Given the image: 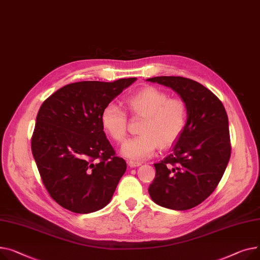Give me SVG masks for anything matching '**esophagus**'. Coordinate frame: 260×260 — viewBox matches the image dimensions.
Instances as JSON below:
<instances>
[{
	"mask_svg": "<svg viewBox=\"0 0 260 260\" xmlns=\"http://www.w3.org/2000/svg\"><path fill=\"white\" fill-rule=\"evenodd\" d=\"M128 165L130 168H135V167H140L142 164L139 161H133V160H128Z\"/></svg>",
	"mask_w": 260,
	"mask_h": 260,
	"instance_id": "1",
	"label": "esophagus"
}]
</instances>
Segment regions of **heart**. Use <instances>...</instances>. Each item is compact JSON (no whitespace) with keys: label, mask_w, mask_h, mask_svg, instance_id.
I'll use <instances>...</instances> for the list:
<instances>
[{"label":"heart","mask_w":260,"mask_h":260,"mask_svg":"<svg viewBox=\"0 0 260 260\" xmlns=\"http://www.w3.org/2000/svg\"><path fill=\"white\" fill-rule=\"evenodd\" d=\"M130 114L144 117L139 129L140 136L129 140L121 153L129 159L143 160L154 153L157 147L170 148L184 132L188 109L180 99H169L165 91L148 86L125 100ZM104 130L117 143H123L127 136V116L115 104L105 106L101 113Z\"/></svg>","instance_id":"b5f03b06"}]
</instances>
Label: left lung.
<instances>
[{"instance_id": "obj_1", "label": "left lung", "mask_w": 260, "mask_h": 260, "mask_svg": "<svg viewBox=\"0 0 260 260\" xmlns=\"http://www.w3.org/2000/svg\"><path fill=\"white\" fill-rule=\"evenodd\" d=\"M147 81L170 87L186 103L187 125L171 153L154 164L149 194L155 204L189 210L215 190L231 156L229 120L219 99L202 84L182 76Z\"/></svg>"}]
</instances>
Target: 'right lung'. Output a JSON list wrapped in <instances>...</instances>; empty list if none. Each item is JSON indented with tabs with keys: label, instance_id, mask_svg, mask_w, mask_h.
Wrapping results in <instances>:
<instances>
[{
	"label": "right lung",
	"instance_id": "1",
	"mask_svg": "<svg viewBox=\"0 0 260 260\" xmlns=\"http://www.w3.org/2000/svg\"><path fill=\"white\" fill-rule=\"evenodd\" d=\"M135 81L72 83L42 104L31 150L43 184L59 206L87 214L110 203L127 164L107 140L101 113Z\"/></svg>",
	"mask_w": 260,
	"mask_h": 260
}]
</instances>
